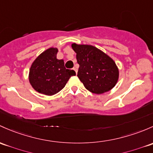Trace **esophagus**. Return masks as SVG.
Instances as JSON below:
<instances>
[{"mask_svg":"<svg viewBox=\"0 0 153 153\" xmlns=\"http://www.w3.org/2000/svg\"><path fill=\"white\" fill-rule=\"evenodd\" d=\"M73 70H75V72H76V74H77V72H78V68H77V67H74Z\"/></svg>","mask_w":153,"mask_h":153,"instance_id":"obj_1","label":"esophagus"}]
</instances>
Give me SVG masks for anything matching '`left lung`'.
Instances as JSON below:
<instances>
[{
    "mask_svg": "<svg viewBox=\"0 0 153 153\" xmlns=\"http://www.w3.org/2000/svg\"><path fill=\"white\" fill-rule=\"evenodd\" d=\"M72 48L80 66L77 75L86 89L99 94L114 87L119 70L111 58L92 45L73 43Z\"/></svg>",
    "mask_w": 153,
    "mask_h": 153,
    "instance_id": "1",
    "label": "left lung"
}]
</instances>
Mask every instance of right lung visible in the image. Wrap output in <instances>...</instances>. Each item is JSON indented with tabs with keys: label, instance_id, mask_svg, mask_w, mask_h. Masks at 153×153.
<instances>
[{
	"label": "right lung",
	"instance_id": "obj_1",
	"mask_svg": "<svg viewBox=\"0 0 153 153\" xmlns=\"http://www.w3.org/2000/svg\"><path fill=\"white\" fill-rule=\"evenodd\" d=\"M58 49L50 48L42 53L30 66L29 82L36 91L51 96L65 86L75 72L64 67V60L57 59Z\"/></svg>",
	"mask_w": 153,
	"mask_h": 153
}]
</instances>
